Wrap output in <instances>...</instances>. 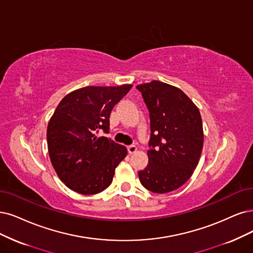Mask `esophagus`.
Segmentation results:
<instances>
[{"mask_svg":"<svg viewBox=\"0 0 253 253\" xmlns=\"http://www.w3.org/2000/svg\"><path fill=\"white\" fill-rule=\"evenodd\" d=\"M127 150H128V153H129V154H133L134 152H136L137 148H136L134 145H130V146L127 147Z\"/></svg>","mask_w":253,"mask_h":253,"instance_id":"1","label":"esophagus"}]
</instances>
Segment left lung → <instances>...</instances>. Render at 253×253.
<instances>
[{
    "mask_svg": "<svg viewBox=\"0 0 253 253\" xmlns=\"http://www.w3.org/2000/svg\"><path fill=\"white\" fill-rule=\"evenodd\" d=\"M150 117L149 163L138 172L144 188L169 193L189 180L203 147L199 109L185 93L161 81L139 84Z\"/></svg>",
    "mask_w": 253,
    "mask_h": 253,
    "instance_id": "left-lung-1",
    "label": "left lung"
}]
</instances>
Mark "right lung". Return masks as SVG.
I'll return each mask as SVG.
<instances>
[{"mask_svg":"<svg viewBox=\"0 0 253 253\" xmlns=\"http://www.w3.org/2000/svg\"><path fill=\"white\" fill-rule=\"evenodd\" d=\"M132 85L86 86L65 96L52 116L46 142L51 163L60 180L82 195L110 185L126 147L96 133L109 130V116Z\"/></svg>","mask_w":253,"mask_h":253,"instance_id":"obj_1","label":"right lung"}]
</instances>
